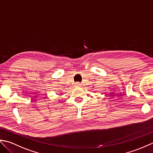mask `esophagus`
<instances>
[{
  "label": "esophagus",
  "mask_w": 153,
  "mask_h": 153,
  "mask_svg": "<svg viewBox=\"0 0 153 153\" xmlns=\"http://www.w3.org/2000/svg\"><path fill=\"white\" fill-rule=\"evenodd\" d=\"M80 82H76L75 83V86H80Z\"/></svg>",
  "instance_id": "1"
}]
</instances>
